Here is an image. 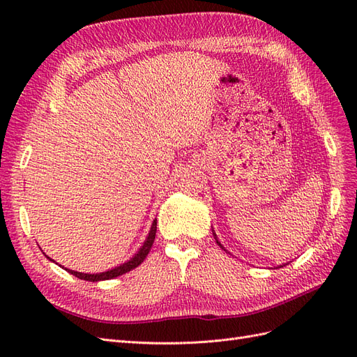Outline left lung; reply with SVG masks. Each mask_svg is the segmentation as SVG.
<instances>
[{
	"instance_id": "8db88e82",
	"label": "left lung",
	"mask_w": 357,
	"mask_h": 357,
	"mask_svg": "<svg viewBox=\"0 0 357 357\" xmlns=\"http://www.w3.org/2000/svg\"><path fill=\"white\" fill-rule=\"evenodd\" d=\"M214 238H215V235H214ZM215 241H218V238H215ZM218 244H219V245H220V247H222V248H223V245H222V244H220V243H219V241H218ZM223 250H225V248H223Z\"/></svg>"
}]
</instances>
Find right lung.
<instances>
[{"instance_id":"1","label":"right lung","mask_w":357,"mask_h":357,"mask_svg":"<svg viewBox=\"0 0 357 357\" xmlns=\"http://www.w3.org/2000/svg\"><path fill=\"white\" fill-rule=\"evenodd\" d=\"M155 236H156V220L153 222L152 229H150V232H149L147 240L144 241L143 247L139 248L138 253L131 259V261H128V262H125L123 265L117 266V268H114V269H110V271L100 273V274H84V273L71 271V269H67V268H66V269H67V271H68L70 274L75 275V277L80 278V280H86V282H101V280L116 278V277H119V275L129 273V271H131V269L137 268L139 264H143L146 256H147L149 252H150V248H152V245H153V243H155ZM49 259H50V257H49ZM50 261H52V259H50Z\"/></svg>"}]
</instances>
